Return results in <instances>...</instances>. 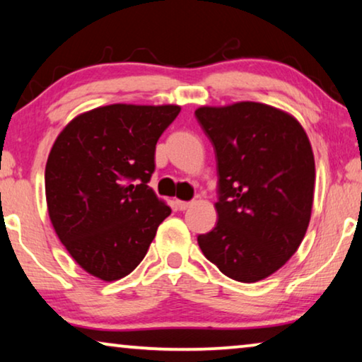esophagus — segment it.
Returning <instances> with one entry per match:
<instances>
[{
  "label": "esophagus",
  "instance_id": "1",
  "mask_svg": "<svg viewBox=\"0 0 362 362\" xmlns=\"http://www.w3.org/2000/svg\"><path fill=\"white\" fill-rule=\"evenodd\" d=\"M176 209L177 210H186L192 205V202H186V200H176Z\"/></svg>",
  "mask_w": 362,
  "mask_h": 362
}]
</instances>
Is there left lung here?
<instances>
[{
  "mask_svg": "<svg viewBox=\"0 0 362 362\" xmlns=\"http://www.w3.org/2000/svg\"><path fill=\"white\" fill-rule=\"evenodd\" d=\"M216 158L218 221L197 236L205 257L236 281L274 274L309 226L315 165L293 116L255 102L196 110Z\"/></svg>",
  "mask_w": 362,
  "mask_h": 362,
  "instance_id": "left-lung-1",
  "label": "left lung"
}]
</instances>
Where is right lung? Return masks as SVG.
Segmentation results:
<instances>
[{
  "instance_id": "right-lung-1",
  "label": "right lung",
  "mask_w": 362,
  "mask_h": 362,
  "mask_svg": "<svg viewBox=\"0 0 362 362\" xmlns=\"http://www.w3.org/2000/svg\"><path fill=\"white\" fill-rule=\"evenodd\" d=\"M180 111L108 105L77 116L53 144L45 168L49 220L76 262L100 280L129 275L171 214L148 182L155 146Z\"/></svg>"
}]
</instances>
